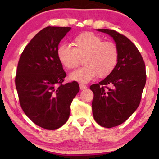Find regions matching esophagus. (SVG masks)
Listing matches in <instances>:
<instances>
[{
    "label": "esophagus",
    "instance_id": "esophagus-1",
    "mask_svg": "<svg viewBox=\"0 0 159 159\" xmlns=\"http://www.w3.org/2000/svg\"><path fill=\"white\" fill-rule=\"evenodd\" d=\"M80 90H85L86 88H88V87H87L86 85H84V84H80Z\"/></svg>",
    "mask_w": 159,
    "mask_h": 159
}]
</instances>
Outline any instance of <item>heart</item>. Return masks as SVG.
<instances>
[{"label":"heart","mask_w":159,"mask_h":159,"mask_svg":"<svg viewBox=\"0 0 159 159\" xmlns=\"http://www.w3.org/2000/svg\"><path fill=\"white\" fill-rule=\"evenodd\" d=\"M74 48L68 44H61L56 51L57 58L63 66L73 69L79 64V56H84L81 69L71 73L70 79L87 83L98 75L106 77L114 70L119 61L116 45L91 32H85L76 36L72 41Z\"/></svg>","instance_id":"obj_1"}]
</instances>
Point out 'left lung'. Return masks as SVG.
Here are the masks:
<instances>
[{"label":"left lung","instance_id":"1","mask_svg":"<svg viewBox=\"0 0 159 159\" xmlns=\"http://www.w3.org/2000/svg\"><path fill=\"white\" fill-rule=\"evenodd\" d=\"M97 30L111 37L119 50L114 70L98 84L90 87L94 94V119L102 127L111 128L125 122L138 108L146 82V72L142 56L127 37L112 30ZM108 84L110 87H107Z\"/></svg>","mask_w":159,"mask_h":159}]
</instances>
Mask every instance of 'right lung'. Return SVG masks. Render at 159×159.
<instances>
[{"instance_id": "add662e5", "label": "right lung", "mask_w": 159, "mask_h": 159, "mask_svg": "<svg viewBox=\"0 0 159 159\" xmlns=\"http://www.w3.org/2000/svg\"><path fill=\"white\" fill-rule=\"evenodd\" d=\"M71 27H47L25 47L17 66L16 88L25 114L39 127L53 130L66 122L80 91L74 81L63 84L66 72L56 55Z\"/></svg>"}]
</instances>
